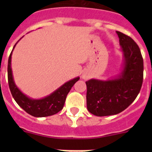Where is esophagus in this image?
I'll list each match as a JSON object with an SVG mask.
<instances>
[{
	"mask_svg": "<svg viewBox=\"0 0 152 152\" xmlns=\"http://www.w3.org/2000/svg\"><path fill=\"white\" fill-rule=\"evenodd\" d=\"M81 77H82L84 80H88V79L90 77V76L87 72H84V73L82 74V75H81Z\"/></svg>",
	"mask_w": 152,
	"mask_h": 152,
	"instance_id": "34e87169",
	"label": "esophagus"
}]
</instances>
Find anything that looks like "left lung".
<instances>
[{"instance_id": "obj_1", "label": "left lung", "mask_w": 152, "mask_h": 152, "mask_svg": "<svg viewBox=\"0 0 152 152\" xmlns=\"http://www.w3.org/2000/svg\"><path fill=\"white\" fill-rule=\"evenodd\" d=\"M123 53L120 72L107 80L86 81L87 108L97 116L116 115L126 110L139 94L143 81V58L134 40L116 31Z\"/></svg>"}]
</instances>
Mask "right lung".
<instances>
[{"instance_id": "add662e5", "label": "right lung", "mask_w": 152, "mask_h": 152, "mask_svg": "<svg viewBox=\"0 0 152 152\" xmlns=\"http://www.w3.org/2000/svg\"><path fill=\"white\" fill-rule=\"evenodd\" d=\"M17 42L14 45L13 50L10 53L7 65L8 84L13 99L23 110H24L29 115L35 117H45V116L56 114L62 110L67 95L74 84L80 79V77H75L72 80H68L56 91H53L52 94L45 97L41 99H33L29 97L19 89L13 79L11 68V58L13 51Z\"/></svg>"}]
</instances>
